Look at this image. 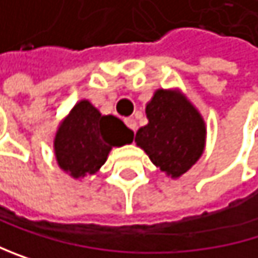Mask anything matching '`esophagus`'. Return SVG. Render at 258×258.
Here are the masks:
<instances>
[{"instance_id": "1", "label": "esophagus", "mask_w": 258, "mask_h": 258, "mask_svg": "<svg viewBox=\"0 0 258 258\" xmlns=\"http://www.w3.org/2000/svg\"><path fill=\"white\" fill-rule=\"evenodd\" d=\"M124 123H126V126H127L132 132H135V129H137V121H135L134 118H126Z\"/></svg>"}]
</instances>
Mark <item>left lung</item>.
Masks as SVG:
<instances>
[{"label":"left lung","instance_id":"obj_1","mask_svg":"<svg viewBox=\"0 0 258 258\" xmlns=\"http://www.w3.org/2000/svg\"><path fill=\"white\" fill-rule=\"evenodd\" d=\"M146 117L149 123L138 129L135 143L172 178L187 172L205 149L206 127L199 110L178 91L158 89Z\"/></svg>","mask_w":258,"mask_h":258}]
</instances>
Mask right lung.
Listing matches in <instances>:
<instances>
[{"label": "right lung", "mask_w": 258, "mask_h": 258, "mask_svg": "<svg viewBox=\"0 0 258 258\" xmlns=\"http://www.w3.org/2000/svg\"><path fill=\"white\" fill-rule=\"evenodd\" d=\"M134 132L113 115H101L87 100L74 106L59 124L53 149L62 171L74 178L95 174L113 146L132 143Z\"/></svg>", "instance_id": "obj_1"}]
</instances>
